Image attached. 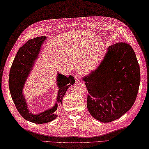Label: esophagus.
Here are the masks:
<instances>
[{"label": "esophagus", "mask_w": 149, "mask_h": 149, "mask_svg": "<svg viewBox=\"0 0 149 149\" xmlns=\"http://www.w3.org/2000/svg\"><path fill=\"white\" fill-rule=\"evenodd\" d=\"M83 73L79 72H79H77L75 74V79L76 81H79L82 78V77H83Z\"/></svg>", "instance_id": "34e87169"}]
</instances>
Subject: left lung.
Returning <instances> with one entry per match:
<instances>
[{
	"label": "left lung",
	"mask_w": 149,
	"mask_h": 149,
	"mask_svg": "<svg viewBox=\"0 0 149 149\" xmlns=\"http://www.w3.org/2000/svg\"><path fill=\"white\" fill-rule=\"evenodd\" d=\"M83 80L91 115L104 123L120 118L132 107L139 91L140 68L134 50L125 42L109 46L99 67Z\"/></svg>",
	"instance_id": "8db88e82"
}]
</instances>
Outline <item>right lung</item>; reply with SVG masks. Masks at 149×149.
Here are the masks:
<instances>
[{"label":"right lung","mask_w":149,"mask_h":149,"mask_svg":"<svg viewBox=\"0 0 149 149\" xmlns=\"http://www.w3.org/2000/svg\"><path fill=\"white\" fill-rule=\"evenodd\" d=\"M45 39L46 38L44 36L35 38L28 40L20 47L14 58L9 74L8 84L10 94L17 110L25 120L36 124L46 123L52 121L57 117L55 111L59 105H62L63 97L66 90L75 83L73 76L70 75L68 78L65 75L58 74L57 84L59 91L57 103L55 106L52 109L38 115H33L29 112L24 97L22 94V89L20 91L18 90V85L21 76L28 74L31 69L34 60L38 58L40 52L41 45Z\"/></svg>","instance_id":"right-lung-1"}]
</instances>
